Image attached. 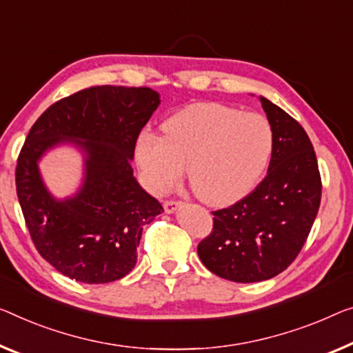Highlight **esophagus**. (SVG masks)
I'll use <instances>...</instances> for the list:
<instances>
[{
    "label": "esophagus",
    "mask_w": 353,
    "mask_h": 353,
    "mask_svg": "<svg viewBox=\"0 0 353 353\" xmlns=\"http://www.w3.org/2000/svg\"><path fill=\"white\" fill-rule=\"evenodd\" d=\"M181 204H182L181 201H172V199H171V201H165V204H163V206H165V210H166L168 214H174L176 210H177V208L181 206Z\"/></svg>",
    "instance_id": "1"
}]
</instances>
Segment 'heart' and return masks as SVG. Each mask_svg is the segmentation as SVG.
<instances>
[{"label":"heart","instance_id":"obj_1","mask_svg":"<svg viewBox=\"0 0 353 353\" xmlns=\"http://www.w3.org/2000/svg\"><path fill=\"white\" fill-rule=\"evenodd\" d=\"M165 138L144 131L136 161L147 185L168 193L188 177L208 204H225L252 192L270 165L274 133L259 114L219 103L192 104L163 125Z\"/></svg>","mask_w":353,"mask_h":353}]
</instances>
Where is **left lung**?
I'll list each match as a JSON object with an SVG mask.
<instances>
[{
  "instance_id": "obj_1",
  "label": "left lung",
  "mask_w": 353,
  "mask_h": 353,
  "mask_svg": "<svg viewBox=\"0 0 353 353\" xmlns=\"http://www.w3.org/2000/svg\"><path fill=\"white\" fill-rule=\"evenodd\" d=\"M274 133L268 174L250 194L215 210L198 245L203 265L231 282H261L292 265L317 217L322 182L311 139L296 120L260 97Z\"/></svg>"
}]
</instances>
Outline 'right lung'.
<instances>
[{
    "instance_id": "right-lung-1",
    "label": "right lung",
    "mask_w": 353,
    "mask_h": 353,
    "mask_svg": "<svg viewBox=\"0 0 353 353\" xmlns=\"http://www.w3.org/2000/svg\"><path fill=\"white\" fill-rule=\"evenodd\" d=\"M160 103L147 87H90L52 104L31 126L15 170L17 196L36 249L63 276L108 283L134 268L143 227L163 208L136 181L131 161ZM63 145L81 154L83 181L57 199L39 163Z\"/></svg>"
}]
</instances>
